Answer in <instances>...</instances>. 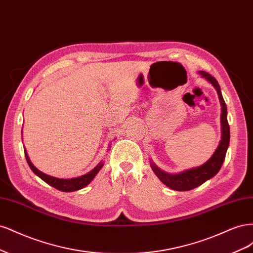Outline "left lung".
I'll return each instance as SVG.
<instances>
[{"mask_svg": "<svg viewBox=\"0 0 253 253\" xmlns=\"http://www.w3.org/2000/svg\"><path fill=\"white\" fill-rule=\"evenodd\" d=\"M203 78L210 82L213 87L216 89L217 95L219 98V102L221 106L220 114V126H221V139L215 152L213 155L207 160L205 164L200 167L191 168V169L181 171L179 173H168L159 168L150 159V164L153 172L156 174L157 177L167 187L176 191H189L192 190L198 186L203 185L207 180L211 179L213 176H215L217 172L220 170L221 166L226 157V153L229 147V141H230V128H229L228 120H227V106L224 101L223 95L219 87V84L216 79L212 77L209 73L204 71L198 72Z\"/></svg>", "mask_w": 253, "mask_h": 253, "instance_id": "8db88e82", "label": "left lung"}]
</instances>
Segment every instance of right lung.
Listing matches in <instances>:
<instances>
[{
    "instance_id": "1",
    "label": "right lung",
    "mask_w": 253,
    "mask_h": 253,
    "mask_svg": "<svg viewBox=\"0 0 253 253\" xmlns=\"http://www.w3.org/2000/svg\"><path fill=\"white\" fill-rule=\"evenodd\" d=\"M111 147V144H110ZM110 150V149H108ZM25 152V157L27 160V164L29 166L32 171L39 177L44 180L46 183H48L49 186L56 188L62 192H74V191H78L84 187H86L88 183H90V181L95 178V176L98 174V172L101 170V168L104 165V162H100L99 163L93 170H90L89 172H87L86 174L78 176V177H74V178H58V177H53V176L47 175L43 172H41L40 170H38L37 168L32 164L30 159L28 157V154L26 153V150H24Z\"/></svg>"
}]
</instances>
